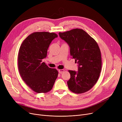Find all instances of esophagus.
Segmentation results:
<instances>
[{"mask_svg":"<svg viewBox=\"0 0 122 122\" xmlns=\"http://www.w3.org/2000/svg\"><path fill=\"white\" fill-rule=\"evenodd\" d=\"M64 71H65V70L64 69H60V70H58V72H59V73H62L64 72Z\"/></svg>","mask_w":122,"mask_h":122,"instance_id":"esophagus-1","label":"esophagus"}]
</instances>
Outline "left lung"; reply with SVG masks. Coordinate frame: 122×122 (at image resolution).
<instances>
[{
  "mask_svg": "<svg viewBox=\"0 0 122 122\" xmlns=\"http://www.w3.org/2000/svg\"><path fill=\"white\" fill-rule=\"evenodd\" d=\"M59 35L69 44L70 55L79 64L77 72L69 70L71 78L67 81L68 88L75 93L86 92L96 84L101 71V56L98 45L82 29L60 32Z\"/></svg>",
  "mask_w": 122,
  "mask_h": 122,
  "instance_id": "1",
  "label": "left lung"
}]
</instances>
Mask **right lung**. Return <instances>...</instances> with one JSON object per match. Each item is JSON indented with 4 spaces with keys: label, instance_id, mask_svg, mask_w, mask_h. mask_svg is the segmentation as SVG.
I'll use <instances>...</instances> for the list:
<instances>
[{
    "label": "right lung",
    "instance_id": "add662e5",
    "mask_svg": "<svg viewBox=\"0 0 122 122\" xmlns=\"http://www.w3.org/2000/svg\"><path fill=\"white\" fill-rule=\"evenodd\" d=\"M58 35L49 32H35L23 41L19 50L18 69L23 80L36 93L52 89L58 72L49 68L42 59L47 56L50 44Z\"/></svg>",
    "mask_w": 122,
    "mask_h": 122
}]
</instances>
